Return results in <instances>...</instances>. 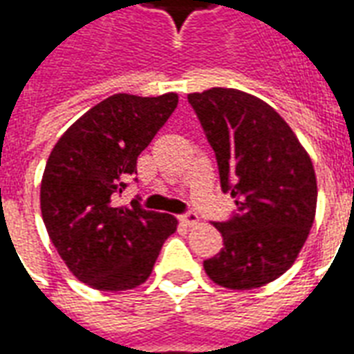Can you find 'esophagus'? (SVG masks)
<instances>
[{
	"mask_svg": "<svg viewBox=\"0 0 354 354\" xmlns=\"http://www.w3.org/2000/svg\"><path fill=\"white\" fill-rule=\"evenodd\" d=\"M180 222L192 227V225H197V223H199V216H197V212L189 210V212H185V214L180 216Z\"/></svg>",
	"mask_w": 354,
	"mask_h": 354,
	"instance_id": "1",
	"label": "esophagus"
}]
</instances>
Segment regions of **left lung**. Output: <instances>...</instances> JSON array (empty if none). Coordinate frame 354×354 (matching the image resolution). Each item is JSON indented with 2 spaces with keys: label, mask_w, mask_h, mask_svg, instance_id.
Instances as JSON below:
<instances>
[{
  "label": "left lung",
  "mask_w": 354,
  "mask_h": 354,
  "mask_svg": "<svg viewBox=\"0 0 354 354\" xmlns=\"http://www.w3.org/2000/svg\"><path fill=\"white\" fill-rule=\"evenodd\" d=\"M212 146L223 193L237 212L216 222L223 248L205 260L223 288L252 290L279 279L304 248L317 210L311 157L269 104L237 88L187 94Z\"/></svg>",
  "instance_id": "8db88e82"
}]
</instances>
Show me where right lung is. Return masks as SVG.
<instances>
[{"instance_id":"right-lung-1","label":"right lung","mask_w":354,"mask_h":354,"mask_svg":"<svg viewBox=\"0 0 354 354\" xmlns=\"http://www.w3.org/2000/svg\"><path fill=\"white\" fill-rule=\"evenodd\" d=\"M178 106V94H113L81 115L53 147L41 180V216L53 245L80 281L104 292L151 274L176 218L115 207L138 155Z\"/></svg>"}]
</instances>
